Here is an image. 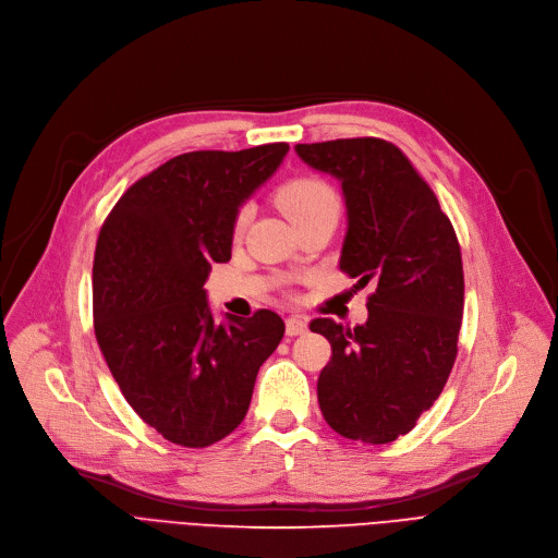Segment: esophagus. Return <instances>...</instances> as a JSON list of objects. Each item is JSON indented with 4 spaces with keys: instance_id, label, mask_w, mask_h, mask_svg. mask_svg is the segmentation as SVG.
<instances>
[{
    "instance_id": "obj_1",
    "label": "esophagus",
    "mask_w": 558,
    "mask_h": 558,
    "mask_svg": "<svg viewBox=\"0 0 558 558\" xmlns=\"http://www.w3.org/2000/svg\"><path fill=\"white\" fill-rule=\"evenodd\" d=\"M307 331V320L302 316L287 318V336H302Z\"/></svg>"
}]
</instances>
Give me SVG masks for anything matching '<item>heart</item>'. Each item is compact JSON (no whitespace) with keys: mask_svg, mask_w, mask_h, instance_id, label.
<instances>
[{"mask_svg":"<svg viewBox=\"0 0 558 558\" xmlns=\"http://www.w3.org/2000/svg\"><path fill=\"white\" fill-rule=\"evenodd\" d=\"M278 205L284 211V216L295 225L302 218L312 216L314 211L323 209V207H331L338 205L333 189L320 180V178H295L291 182H287L280 191H278ZM246 225V211H240L233 225L235 233H242Z\"/></svg>","mask_w":558,"mask_h":558,"instance_id":"1","label":"heart"}]
</instances>
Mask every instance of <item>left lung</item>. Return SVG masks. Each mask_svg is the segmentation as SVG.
<instances>
[{
    "label": "left lung",
    "mask_w": 558,
    "mask_h": 558,
    "mask_svg": "<svg viewBox=\"0 0 558 558\" xmlns=\"http://www.w3.org/2000/svg\"><path fill=\"white\" fill-rule=\"evenodd\" d=\"M295 154L340 180V269L374 287L365 325H310L331 342L318 378L320 410L340 436L385 445L414 429L453 367L465 300L461 246L434 191L391 142L295 144Z\"/></svg>",
    "instance_id": "obj_1"
}]
</instances>
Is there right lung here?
I'll use <instances>...</instances> for the list:
<instances>
[{
    "label": "right lung",
    "mask_w": 558,
    "mask_h": 558,
    "mask_svg": "<svg viewBox=\"0 0 558 558\" xmlns=\"http://www.w3.org/2000/svg\"><path fill=\"white\" fill-rule=\"evenodd\" d=\"M289 144L193 150L137 180L99 231L93 327L133 412L167 440L209 447L246 416L260 365L284 333L278 314H227L218 325L205 282L231 258L242 202Z\"/></svg>",
    "instance_id": "obj_1"
}]
</instances>
